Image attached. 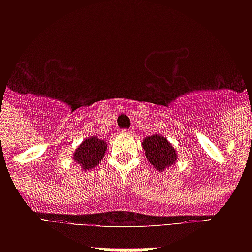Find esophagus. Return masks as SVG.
Segmentation results:
<instances>
[{
  "instance_id": "34e87169",
  "label": "esophagus",
  "mask_w": 252,
  "mask_h": 252,
  "mask_svg": "<svg viewBox=\"0 0 252 252\" xmlns=\"http://www.w3.org/2000/svg\"><path fill=\"white\" fill-rule=\"evenodd\" d=\"M122 133H123V134H128V133H130V132H129V130H128V129H123V130H122Z\"/></svg>"
}]
</instances>
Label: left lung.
Returning <instances> with one entry per match:
<instances>
[{
	"mask_svg": "<svg viewBox=\"0 0 252 252\" xmlns=\"http://www.w3.org/2000/svg\"><path fill=\"white\" fill-rule=\"evenodd\" d=\"M142 148L145 150V156L150 165L158 171H163L165 168L174 165L178 158L176 150L167 141V138L159 134H153L144 138Z\"/></svg>",
	"mask_w": 252,
	"mask_h": 252,
	"instance_id": "8db88e82",
	"label": "left lung"
}]
</instances>
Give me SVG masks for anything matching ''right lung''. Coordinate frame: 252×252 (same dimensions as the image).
Segmentation results:
<instances>
[{
  "instance_id": "1",
  "label": "right lung",
  "mask_w": 252,
  "mask_h": 252,
  "mask_svg": "<svg viewBox=\"0 0 252 252\" xmlns=\"http://www.w3.org/2000/svg\"><path fill=\"white\" fill-rule=\"evenodd\" d=\"M107 150V144L104 140L91 136L85 138L82 144L73 153V159L81 166L82 170H93L99 165L104 157Z\"/></svg>"
}]
</instances>
